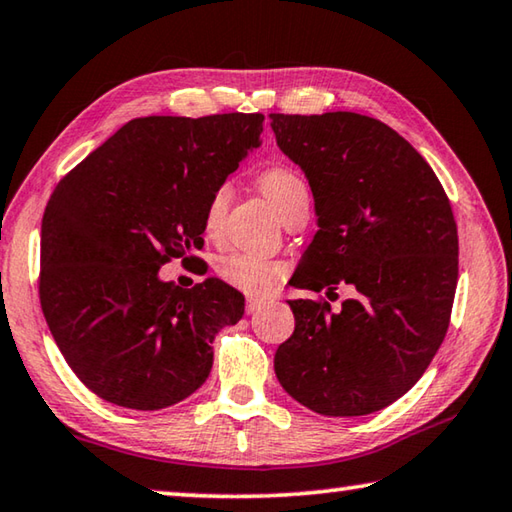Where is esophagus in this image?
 I'll return each instance as SVG.
<instances>
[{
  "mask_svg": "<svg viewBox=\"0 0 512 512\" xmlns=\"http://www.w3.org/2000/svg\"><path fill=\"white\" fill-rule=\"evenodd\" d=\"M266 307L264 300H248L246 302V314H257V311H262Z\"/></svg>",
  "mask_w": 512,
  "mask_h": 512,
  "instance_id": "1",
  "label": "esophagus"
}]
</instances>
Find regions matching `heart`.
Here are the masks:
<instances>
[{
  "instance_id": "heart-1",
  "label": "heart",
  "mask_w": 512,
  "mask_h": 512,
  "mask_svg": "<svg viewBox=\"0 0 512 512\" xmlns=\"http://www.w3.org/2000/svg\"><path fill=\"white\" fill-rule=\"evenodd\" d=\"M259 187L266 194L268 201L275 205V210L284 214L289 207L307 194V185L296 171L289 167H268L262 176H259ZM230 203V187L219 185L212 192L210 201L205 207V228L214 232L219 228L225 210H228ZM216 275L221 277L225 284L235 287L239 291L248 293V296H268V293L275 291L277 284H280L284 268L275 262H268V259L244 253V250H235V253H228L216 259Z\"/></svg>"
}]
</instances>
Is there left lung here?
Here are the masks:
<instances>
[{"instance_id":"1","label":"left lung","mask_w":512,"mask_h":512,"mask_svg":"<svg viewBox=\"0 0 512 512\" xmlns=\"http://www.w3.org/2000/svg\"><path fill=\"white\" fill-rule=\"evenodd\" d=\"M271 128L305 171L318 232L291 284L357 296L332 311L289 300L296 329L275 352L284 391L320 415H368L409 393L443 343L458 232L436 173L391 126L357 112L280 115Z\"/></svg>"}]
</instances>
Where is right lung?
Wrapping results in <instances>:
<instances>
[{
    "label": "right lung",
    "mask_w": 512,
    "mask_h": 512,
    "mask_svg": "<svg viewBox=\"0 0 512 512\" xmlns=\"http://www.w3.org/2000/svg\"><path fill=\"white\" fill-rule=\"evenodd\" d=\"M262 124L259 112L133 119L56 185L42 216L40 305L101 400L167 409L210 375L214 336L244 316V296L216 277L180 289L158 271L203 248L207 201L257 149Z\"/></svg>",
    "instance_id": "1"
}]
</instances>
